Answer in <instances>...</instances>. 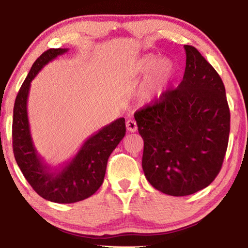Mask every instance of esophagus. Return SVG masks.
<instances>
[{"label":"esophagus","instance_id":"esophagus-1","mask_svg":"<svg viewBox=\"0 0 248 248\" xmlns=\"http://www.w3.org/2000/svg\"><path fill=\"white\" fill-rule=\"evenodd\" d=\"M125 127H127V130L130 132H136L138 130L137 123L132 119H129L127 123H125Z\"/></svg>","mask_w":248,"mask_h":248}]
</instances>
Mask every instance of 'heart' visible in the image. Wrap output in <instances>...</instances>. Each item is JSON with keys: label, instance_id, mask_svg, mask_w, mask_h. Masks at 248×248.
Returning a JSON list of instances; mask_svg holds the SVG:
<instances>
[{"label": "heart", "instance_id": "1", "mask_svg": "<svg viewBox=\"0 0 248 248\" xmlns=\"http://www.w3.org/2000/svg\"><path fill=\"white\" fill-rule=\"evenodd\" d=\"M151 72L140 92V98L145 104H152L164 95L177 74V66L169 58L159 59L149 54L141 59L132 75H146Z\"/></svg>", "mask_w": 248, "mask_h": 248}]
</instances>
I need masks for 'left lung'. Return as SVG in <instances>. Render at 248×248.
<instances>
[{"mask_svg": "<svg viewBox=\"0 0 248 248\" xmlns=\"http://www.w3.org/2000/svg\"><path fill=\"white\" fill-rule=\"evenodd\" d=\"M177 89L134 114L144 141L142 169L152 186L182 197L203 189L221 170L228 149L230 109L224 84L192 46Z\"/></svg>", "mask_w": 248, "mask_h": 248, "instance_id": "obj_1", "label": "left lung"}]
</instances>
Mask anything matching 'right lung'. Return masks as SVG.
<instances>
[{
    "label": "right lung",
    "instance_id": "add662e5",
    "mask_svg": "<svg viewBox=\"0 0 248 248\" xmlns=\"http://www.w3.org/2000/svg\"><path fill=\"white\" fill-rule=\"evenodd\" d=\"M69 49H49L37 59L16 96L13 112V151L27 182L44 199L73 203L89 198L104 182L107 161L125 134L124 118L105 125L87 138L78 153L59 167L44 161L33 144L29 127L27 100L31 83L46 64Z\"/></svg>",
    "mask_w": 248,
    "mask_h": 248
}]
</instances>
